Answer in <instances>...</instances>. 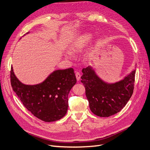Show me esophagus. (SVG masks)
Here are the masks:
<instances>
[{"label":"esophagus","mask_w":150,"mask_h":150,"mask_svg":"<svg viewBox=\"0 0 150 150\" xmlns=\"http://www.w3.org/2000/svg\"><path fill=\"white\" fill-rule=\"evenodd\" d=\"M76 79L77 81H79L81 79V74L79 73V72H77L76 73Z\"/></svg>","instance_id":"obj_1"}]
</instances>
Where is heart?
<instances>
[{
    "label": "heart",
    "instance_id": "obj_1",
    "mask_svg": "<svg viewBox=\"0 0 150 150\" xmlns=\"http://www.w3.org/2000/svg\"><path fill=\"white\" fill-rule=\"evenodd\" d=\"M92 39V35L90 34H84L77 37L69 47L70 52L66 53L65 56L67 58L71 59L73 57L71 53H75L80 52L83 48H85Z\"/></svg>",
    "mask_w": 150,
    "mask_h": 150
}]
</instances>
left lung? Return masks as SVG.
<instances>
[{"label": "left lung", "mask_w": 150, "mask_h": 150, "mask_svg": "<svg viewBox=\"0 0 150 150\" xmlns=\"http://www.w3.org/2000/svg\"><path fill=\"white\" fill-rule=\"evenodd\" d=\"M81 82L86 88L90 109L100 117H109L120 111L134 92L135 69L122 80L107 83L95 73L91 67L82 70Z\"/></svg>", "instance_id": "8db88e82"}]
</instances>
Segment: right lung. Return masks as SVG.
<instances>
[{
  "label": "right lung",
  "instance_id": "1",
  "mask_svg": "<svg viewBox=\"0 0 150 150\" xmlns=\"http://www.w3.org/2000/svg\"><path fill=\"white\" fill-rule=\"evenodd\" d=\"M28 34V33H27ZM11 85L26 108L45 122L62 119L68 108V94L76 83L73 68L56 70L36 85L23 84L10 71Z\"/></svg>",
  "mask_w": 150,
  "mask_h": 150
}]
</instances>
